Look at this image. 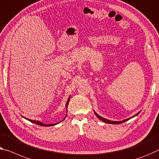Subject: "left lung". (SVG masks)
Here are the masks:
<instances>
[{
	"label": "left lung",
	"mask_w": 159,
	"mask_h": 159,
	"mask_svg": "<svg viewBox=\"0 0 159 159\" xmlns=\"http://www.w3.org/2000/svg\"><path fill=\"white\" fill-rule=\"evenodd\" d=\"M94 113H95V114H96V116H97V118H98V119H100L101 120H102V121L106 123V124H121V123H124V122H125V121H126V120H128L131 119V118H134V117H135V116H136L137 115H139V113H140V112L137 113L136 115L133 116H132V117H131V118H127V119H125V120H119V121H113V120H108V119H106V118H103L102 116H99V115L98 114V113H96V112H95V111H94Z\"/></svg>",
	"instance_id": "left-lung-1"
}]
</instances>
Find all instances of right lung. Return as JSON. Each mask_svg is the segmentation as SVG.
<instances>
[{
  "instance_id": "add662e5",
  "label": "right lung",
  "mask_w": 159,
  "mask_h": 159,
  "mask_svg": "<svg viewBox=\"0 0 159 159\" xmlns=\"http://www.w3.org/2000/svg\"><path fill=\"white\" fill-rule=\"evenodd\" d=\"M69 101H70V97L69 98H68V101H67V102H66V108H68V103H69ZM67 116V115H66ZM66 117L63 118V120L65 119L66 118ZM24 118H25V119H27L28 120H29V121H30V122H32V123H34V124H37V125H41V126H51V125H56V124H58V123H60V122H61L62 121V120H61L60 122H58V124H43V123H41V122H40V121H39V120H30V119H28V118H25V117H23Z\"/></svg>"
}]
</instances>
